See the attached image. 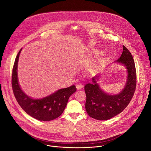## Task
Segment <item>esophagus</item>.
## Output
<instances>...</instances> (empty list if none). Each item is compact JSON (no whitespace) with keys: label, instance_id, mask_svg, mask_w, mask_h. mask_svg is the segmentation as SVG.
<instances>
[{"label":"esophagus","instance_id":"esophagus-1","mask_svg":"<svg viewBox=\"0 0 151 151\" xmlns=\"http://www.w3.org/2000/svg\"><path fill=\"white\" fill-rule=\"evenodd\" d=\"M83 86V85H82V84H79V85H76V88H77L78 90H79V89H81V88H82Z\"/></svg>","mask_w":151,"mask_h":151}]
</instances>
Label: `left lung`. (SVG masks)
<instances>
[{"label": "left lung", "instance_id": "obj_1", "mask_svg": "<svg viewBox=\"0 0 151 151\" xmlns=\"http://www.w3.org/2000/svg\"><path fill=\"white\" fill-rule=\"evenodd\" d=\"M123 53L117 62L123 64L127 69V81L124 89L119 94L110 95L100 89L96 77L91 83L85 85L86 96L85 109L88 114L98 120H106L122 112L130 102L136 86V71L134 61L129 50L123 46Z\"/></svg>", "mask_w": 151, "mask_h": 151}]
</instances>
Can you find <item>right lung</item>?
Returning <instances> with one entry per match:
<instances>
[{"label": "right lung", "mask_w": 151, "mask_h": 151, "mask_svg": "<svg viewBox=\"0 0 151 151\" xmlns=\"http://www.w3.org/2000/svg\"><path fill=\"white\" fill-rule=\"evenodd\" d=\"M21 49L18 53L12 69V87L17 102L29 116L40 121H50L59 117L63 112L70 96L75 92V85L60 89L42 99H32L20 88L18 81L17 65Z\"/></svg>", "instance_id": "obj_1"}]
</instances>
